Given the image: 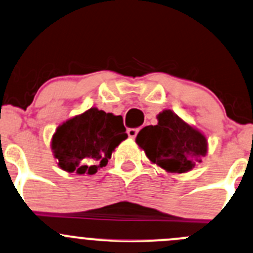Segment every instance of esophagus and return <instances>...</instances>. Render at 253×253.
Instances as JSON below:
<instances>
[{
    "mask_svg": "<svg viewBox=\"0 0 253 253\" xmlns=\"http://www.w3.org/2000/svg\"><path fill=\"white\" fill-rule=\"evenodd\" d=\"M138 132H139V128H128V129H127V134H128L129 138L137 137Z\"/></svg>",
    "mask_w": 253,
    "mask_h": 253,
    "instance_id": "34e87169",
    "label": "esophagus"
}]
</instances>
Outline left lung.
<instances>
[{
  "label": "left lung",
  "mask_w": 253,
  "mask_h": 253,
  "mask_svg": "<svg viewBox=\"0 0 253 253\" xmlns=\"http://www.w3.org/2000/svg\"><path fill=\"white\" fill-rule=\"evenodd\" d=\"M135 142L149 160L171 173L190 171L207 154L206 137L172 110L159 114L158 125L140 129Z\"/></svg>",
  "instance_id": "8db88e82"
}]
</instances>
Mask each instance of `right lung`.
Returning <instances> with one entry per match:
<instances>
[{
    "instance_id": "obj_1",
    "label": "right lung",
    "mask_w": 253,
    "mask_h": 253,
    "mask_svg": "<svg viewBox=\"0 0 253 253\" xmlns=\"http://www.w3.org/2000/svg\"><path fill=\"white\" fill-rule=\"evenodd\" d=\"M126 138L122 116L91 108L60 125L50 147L64 171L94 174L106 166L113 151Z\"/></svg>"
}]
</instances>
